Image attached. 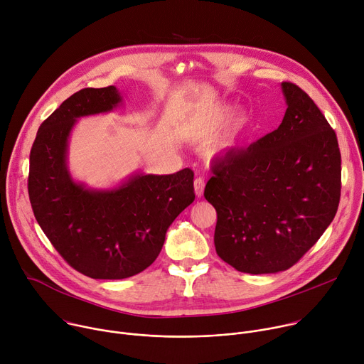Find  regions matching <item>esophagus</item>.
Instances as JSON below:
<instances>
[{
	"label": "esophagus",
	"mask_w": 364,
	"mask_h": 364,
	"mask_svg": "<svg viewBox=\"0 0 364 364\" xmlns=\"http://www.w3.org/2000/svg\"><path fill=\"white\" fill-rule=\"evenodd\" d=\"M194 191H196L197 197L203 196V193H204V180L201 177H197L194 180Z\"/></svg>",
	"instance_id": "obj_1"
}]
</instances>
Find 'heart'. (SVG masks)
Returning <instances> with one entry per match:
<instances>
[{"mask_svg": "<svg viewBox=\"0 0 364 364\" xmlns=\"http://www.w3.org/2000/svg\"><path fill=\"white\" fill-rule=\"evenodd\" d=\"M232 109L229 107H219L212 111H205L190 119L184 128L187 136L194 141H209L215 138L229 122ZM247 125V117L239 115L230 129L213 145V155H228L233 152L239 144L240 134Z\"/></svg>", "mask_w": 364, "mask_h": 364, "instance_id": "1", "label": "heart"}]
</instances>
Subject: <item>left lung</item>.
Segmentation results:
<instances>
[{"instance_id":"left-lung-1","label":"left lung","mask_w":364,"mask_h":364,"mask_svg":"<svg viewBox=\"0 0 364 364\" xmlns=\"http://www.w3.org/2000/svg\"><path fill=\"white\" fill-rule=\"evenodd\" d=\"M287 111L278 129L213 166L204 188L215 205V246L245 274L296 264L333 222L341 155L334 129L301 87L281 83Z\"/></svg>"}]
</instances>
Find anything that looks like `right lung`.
I'll return each instance as SVG.
<instances>
[{"mask_svg":"<svg viewBox=\"0 0 364 364\" xmlns=\"http://www.w3.org/2000/svg\"><path fill=\"white\" fill-rule=\"evenodd\" d=\"M115 86L82 89L38 128L30 152L28 196L37 223L65 261L93 279H124L160 255L174 219L194 201V174L136 173L121 186L95 190L72 178L69 136L82 117L114 111Z\"/></svg>","mask_w":364,"mask_h":364,"instance_id":"right-lung-1","label":"right lung"}]
</instances>
